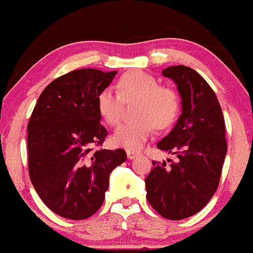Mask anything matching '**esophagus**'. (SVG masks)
<instances>
[{"label":"esophagus","mask_w":253,"mask_h":253,"mask_svg":"<svg viewBox=\"0 0 253 253\" xmlns=\"http://www.w3.org/2000/svg\"><path fill=\"white\" fill-rule=\"evenodd\" d=\"M126 155H127V159L130 160H134L135 157H137L140 155V152H136V151H126Z\"/></svg>","instance_id":"esophagus-1"}]
</instances>
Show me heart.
Returning a JSON list of instances; mask_svg holds the SVG:
<instances>
[{"mask_svg":"<svg viewBox=\"0 0 253 253\" xmlns=\"http://www.w3.org/2000/svg\"><path fill=\"white\" fill-rule=\"evenodd\" d=\"M117 91L109 87L97 94V111L102 121L114 126L121 119L122 101L136 98L134 121L121 124L114 131L113 141L129 150H139L154 132L155 126L165 129L176 121L181 108L177 92L160 86L156 77L142 71L126 72L119 79Z\"/></svg>","mask_w":253,"mask_h":253,"instance_id":"1","label":"heart"}]
</instances>
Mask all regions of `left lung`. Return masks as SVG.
Returning <instances> with one entry per match:
<instances>
[{"label":"left lung","instance_id":"1","mask_svg":"<svg viewBox=\"0 0 253 253\" xmlns=\"http://www.w3.org/2000/svg\"><path fill=\"white\" fill-rule=\"evenodd\" d=\"M162 75L176 82L182 114L157 147L178 160L169 167L152 161L146 198L161 216L182 220L201 211L217 189L227 151L225 122L214 91L196 70L178 65Z\"/></svg>","mask_w":253,"mask_h":253}]
</instances>
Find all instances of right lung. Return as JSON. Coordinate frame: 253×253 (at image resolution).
Returning <instances> with one entry per match:
<instances>
[{"mask_svg": "<svg viewBox=\"0 0 253 253\" xmlns=\"http://www.w3.org/2000/svg\"><path fill=\"white\" fill-rule=\"evenodd\" d=\"M117 71L81 69L50 82L28 123V171L42 203L71 220L102 207L109 174L126 162L123 149H102L108 135L99 123L97 94Z\"/></svg>", "mask_w": 253, "mask_h": 253, "instance_id": "add662e5", "label": "right lung"}]
</instances>
